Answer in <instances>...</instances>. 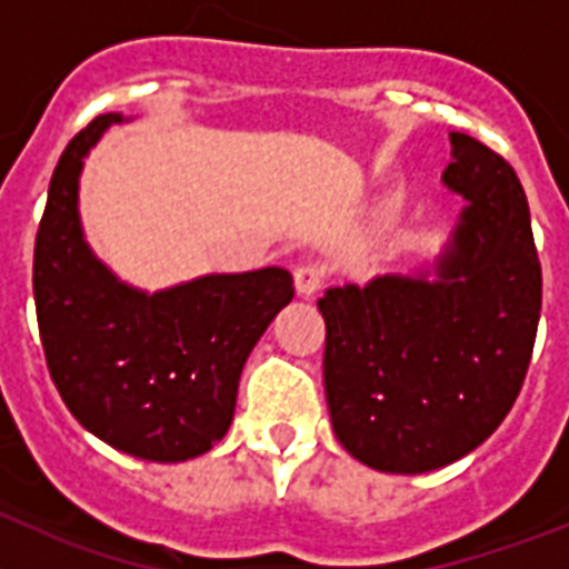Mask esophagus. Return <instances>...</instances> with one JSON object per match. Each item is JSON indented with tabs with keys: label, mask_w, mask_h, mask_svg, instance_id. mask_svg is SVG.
I'll return each mask as SVG.
<instances>
[{
	"label": "esophagus",
	"mask_w": 569,
	"mask_h": 569,
	"mask_svg": "<svg viewBox=\"0 0 569 569\" xmlns=\"http://www.w3.org/2000/svg\"><path fill=\"white\" fill-rule=\"evenodd\" d=\"M293 281L299 296H313L325 284V268H319V264H299L293 270Z\"/></svg>",
	"instance_id": "obj_1"
}]
</instances>
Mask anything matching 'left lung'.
I'll use <instances>...</instances> for the list:
<instances>
[{"label":"left lung","mask_w":569,"mask_h":569,"mask_svg":"<svg viewBox=\"0 0 569 569\" xmlns=\"http://www.w3.org/2000/svg\"><path fill=\"white\" fill-rule=\"evenodd\" d=\"M450 144L441 182L467 208L436 279L379 276L319 299L333 433L381 472L439 470L490 439L539 330L541 264L519 176L472 136Z\"/></svg>","instance_id":"1"}]
</instances>
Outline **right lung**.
Wrapping results in <instances>:
<instances>
[{
	"mask_svg": "<svg viewBox=\"0 0 569 569\" xmlns=\"http://www.w3.org/2000/svg\"><path fill=\"white\" fill-rule=\"evenodd\" d=\"M122 113L97 116L59 159L33 250V299L50 379L84 430L144 461H188L228 433L241 367L293 299L284 268L210 273L144 293L93 256L79 173Z\"/></svg>",
	"mask_w": 569,
	"mask_h": 569,
	"instance_id": "add662e5",
	"label": "right lung"
}]
</instances>
